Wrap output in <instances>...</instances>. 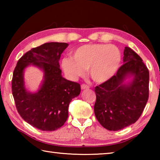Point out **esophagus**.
Masks as SVG:
<instances>
[{
	"label": "esophagus",
	"instance_id": "1",
	"mask_svg": "<svg viewBox=\"0 0 160 160\" xmlns=\"http://www.w3.org/2000/svg\"><path fill=\"white\" fill-rule=\"evenodd\" d=\"M89 88H90V87L85 85V84H82V85H81V89H82V90H87V89H89Z\"/></svg>",
	"mask_w": 160,
	"mask_h": 160
}]
</instances>
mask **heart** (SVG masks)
<instances>
[{"label": "heart", "instance_id": "obj_1", "mask_svg": "<svg viewBox=\"0 0 160 160\" xmlns=\"http://www.w3.org/2000/svg\"><path fill=\"white\" fill-rule=\"evenodd\" d=\"M121 58L120 49L114 45L86 44L74 51L73 58H63L61 66L66 76L71 80L83 76L85 70H89L94 81L104 82L117 72Z\"/></svg>", "mask_w": 160, "mask_h": 160}]
</instances>
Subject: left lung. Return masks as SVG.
<instances>
[{
  "instance_id": "8db88e82",
  "label": "left lung",
  "mask_w": 160,
  "mask_h": 160,
  "mask_svg": "<svg viewBox=\"0 0 160 160\" xmlns=\"http://www.w3.org/2000/svg\"><path fill=\"white\" fill-rule=\"evenodd\" d=\"M123 55L124 64L116 74L94 90V114L109 131H119L136 122L149 97L148 68L131 48L125 47ZM131 77V81L125 82Z\"/></svg>"
}]
</instances>
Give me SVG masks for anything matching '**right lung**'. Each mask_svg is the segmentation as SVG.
Segmentation results:
<instances>
[{
    "label": "right lung",
    "mask_w": 160,
    "mask_h": 160,
    "mask_svg": "<svg viewBox=\"0 0 160 160\" xmlns=\"http://www.w3.org/2000/svg\"><path fill=\"white\" fill-rule=\"evenodd\" d=\"M67 43L49 42L32 48L19 59L13 72L12 92L18 113L27 123L41 131H53L63 125L71 100L80 93L79 83L62 77L59 60ZM29 64L44 72L36 93L25 88L23 71Z\"/></svg>",
    "instance_id": "right-lung-1"
}]
</instances>
